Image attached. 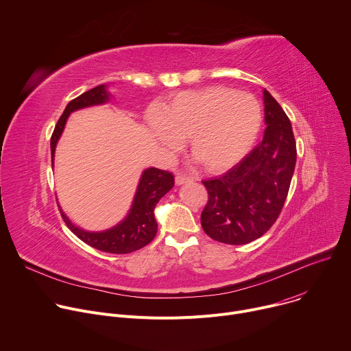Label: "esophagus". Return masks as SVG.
Segmentation results:
<instances>
[{
	"label": "esophagus",
	"instance_id": "esophagus-1",
	"mask_svg": "<svg viewBox=\"0 0 351 351\" xmlns=\"http://www.w3.org/2000/svg\"><path fill=\"white\" fill-rule=\"evenodd\" d=\"M190 182H193V179H191L190 176H186V175H182V173H178V175L175 176V183H176L178 186L186 184V183H190Z\"/></svg>",
	"mask_w": 351,
	"mask_h": 351
}]
</instances>
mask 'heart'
I'll return each mask as SVG.
<instances>
[{"label": "heart", "mask_w": 351, "mask_h": 351, "mask_svg": "<svg viewBox=\"0 0 351 351\" xmlns=\"http://www.w3.org/2000/svg\"><path fill=\"white\" fill-rule=\"evenodd\" d=\"M263 110L248 93L211 86L175 94L164 110L153 107L145 123L167 154L189 137L190 153L206 171L219 173L240 162L261 129Z\"/></svg>", "instance_id": "1"}]
</instances>
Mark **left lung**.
I'll list each match as a JSON object with an SVG mask.
<instances>
[{
    "instance_id": "8db88e82",
    "label": "left lung",
    "mask_w": 351,
    "mask_h": 351,
    "mask_svg": "<svg viewBox=\"0 0 351 351\" xmlns=\"http://www.w3.org/2000/svg\"><path fill=\"white\" fill-rule=\"evenodd\" d=\"M263 98V141L230 171L203 182L208 203L202 226L221 243L247 244L261 237L278 219L289 193L297 157L291 123L265 88Z\"/></svg>"
}]
</instances>
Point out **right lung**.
Instances as JSON below:
<instances>
[{
	"instance_id": "right-lung-1",
	"label": "right lung",
	"mask_w": 351,
	"mask_h": 351,
	"mask_svg": "<svg viewBox=\"0 0 351 351\" xmlns=\"http://www.w3.org/2000/svg\"><path fill=\"white\" fill-rule=\"evenodd\" d=\"M112 94L108 91V84H99L79 97L66 106L64 114L58 119V123L51 136V161L54 167L56 147L65 129L69 115L77 110L101 106L111 101ZM175 178L171 172L161 171L158 168H147L143 171L130 210L126 217L115 226L101 230L90 232L76 226L66 214L61 210V215L68 228L86 244L112 254H128L147 245L157 234V221L154 217L156 206L160 199L173 187Z\"/></svg>"
}]
</instances>
